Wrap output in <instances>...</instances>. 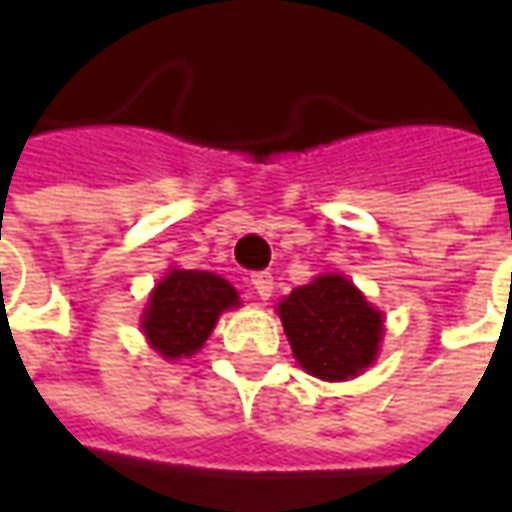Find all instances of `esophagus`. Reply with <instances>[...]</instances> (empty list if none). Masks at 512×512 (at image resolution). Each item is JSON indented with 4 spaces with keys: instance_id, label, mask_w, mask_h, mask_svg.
<instances>
[{
    "instance_id": "34e87169",
    "label": "esophagus",
    "mask_w": 512,
    "mask_h": 512,
    "mask_svg": "<svg viewBox=\"0 0 512 512\" xmlns=\"http://www.w3.org/2000/svg\"><path fill=\"white\" fill-rule=\"evenodd\" d=\"M252 288L260 299H268L274 293V279L268 271H257V274H252Z\"/></svg>"
}]
</instances>
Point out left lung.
I'll return each instance as SVG.
<instances>
[{
	"instance_id": "1",
	"label": "left lung",
	"mask_w": 512,
	"mask_h": 512,
	"mask_svg": "<svg viewBox=\"0 0 512 512\" xmlns=\"http://www.w3.org/2000/svg\"><path fill=\"white\" fill-rule=\"evenodd\" d=\"M279 318L299 365L323 381L359 376L378 354L381 312L337 274L293 290L279 304Z\"/></svg>"
}]
</instances>
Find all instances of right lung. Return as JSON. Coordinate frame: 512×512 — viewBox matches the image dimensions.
Segmentation results:
<instances>
[{
    "mask_svg": "<svg viewBox=\"0 0 512 512\" xmlns=\"http://www.w3.org/2000/svg\"><path fill=\"white\" fill-rule=\"evenodd\" d=\"M238 304V293L227 279L208 271L172 268L150 293L142 329L150 345L167 359L200 351L227 307Z\"/></svg>",
    "mask_w": 512,
    "mask_h": 512,
    "instance_id": "right-lung-1",
    "label": "right lung"
}]
</instances>
